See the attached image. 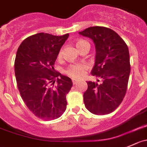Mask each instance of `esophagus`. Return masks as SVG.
Wrapping results in <instances>:
<instances>
[{"label": "esophagus", "mask_w": 147, "mask_h": 147, "mask_svg": "<svg viewBox=\"0 0 147 147\" xmlns=\"http://www.w3.org/2000/svg\"><path fill=\"white\" fill-rule=\"evenodd\" d=\"M78 81L76 80L75 79H72V83H73V85H75L76 83H78Z\"/></svg>", "instance_id": "obj_1"}]
</instances>
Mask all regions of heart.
Wrapping results in <instances>:
<instances>
[{"instance_id":"b5f03b06","label":"heart","mask_w":147,"mask_h":147,"mask_svg":"<svg viewBox=\"0 0 147 147\" xmlns=\"http://www.w3.org/2000/svg\"><path fill=\"white\" fill-rule=\"evenodd\" d=\"M86 42L85 41L80 40L77 42V47L79 48L81 45ZM62 52H59V55H61ZM86 69V66L83 64H77V65H72L67 69L66 72L67 75L74 78H80L85 74V71Z\"/></svg>"}]
</instances>
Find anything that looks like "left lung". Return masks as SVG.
I'll use <instances>...</instances> for the list:
<instances>
[{
  "label": "left lung",
  "instance_id": "8db88e82",
  "mask_svg": "<svg viewBox=\"0 0 147 147\" xmlns=\"http://www.w3.org/2000/svg\"><path fill=\"white\" fill-rule=\"evenodd\" d=\"M93 41L95 65L91 71L98 82H88L84 92L87 109L95 115L111 113L123 100L130 75L129 48L120 36L111 28L92 26L79 32Z\"/></svg>",
  "mask_w": 147,
  "mask_h": 147
}]
</instances>
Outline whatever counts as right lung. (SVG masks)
<instances>
[{"instance_id":"right-lung-1","label":"right lung","mask_w":147,"mask_h":147,"mask_svg":"<svg viewBox=\"0 0 147 147\" xmlns=\"http://www.w3.org/2000/svg\"><path fill=\"white\" fill-rule=\"evenodd\" d=\"M68 36L39 33L24 39L17 50L14 69L18 90L28 109L44 120L57 119L66 110L72 80L53 66Z\"/></svg>"}]
</instances>
